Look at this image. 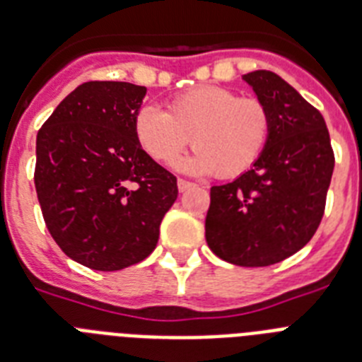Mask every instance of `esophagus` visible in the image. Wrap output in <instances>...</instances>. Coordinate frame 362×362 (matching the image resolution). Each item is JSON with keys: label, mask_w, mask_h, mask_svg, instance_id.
Segmentation results:
<instances>
[{"label": "esophagus", "mask_w": 362, "mask_h": 362, "mask_svg": "<svg viewBox=\"0 0 362 362\" xmlns=\"http://www.w3.org/2000/svg\"><path fill=\"white\" fill-rule=\"evenodd\" d=\"M196 185L190 183V181H187V179H179L177 181V188H179V192H187L188 188H194Z\"/></svg>", "instance_id": "34e87169"}]
</instances>
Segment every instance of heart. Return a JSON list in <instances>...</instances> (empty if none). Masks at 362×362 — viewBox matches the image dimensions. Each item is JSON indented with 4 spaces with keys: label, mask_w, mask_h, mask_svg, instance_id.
<instances>
[{
    "label": "heart",
    "mask_w": 362,
    "mask_h": 362,
    "mask_svg": "<svg viewBox=\"0 0 362 362\" xmlns=\"http://www.w3.org/2000/svg\"><path fill=\"white\" fill-rule=\"evenodd\" d=\"M139 146L157 163L172 164L185 148H196L179 168L192 174L231 179L246 174L261 159L272 134V115L259 98L203 85L175 95L164 112L144 105L133 118Z\"/></svg>",
    "instance_id": "b5f03b06"
}]
</instances>
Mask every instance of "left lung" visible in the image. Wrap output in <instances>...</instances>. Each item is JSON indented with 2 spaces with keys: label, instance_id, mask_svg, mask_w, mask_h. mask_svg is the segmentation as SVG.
<instances>
[{
  "label": "left lung",
  "instance_id": "obj_1",
  "mask_svg": "<svg viewBox=\"0 0 362 362\" xmlns=\"http://www.w3.org/2000/svg\"><path fill=\"white\" fill-rule=\"evenodd\" d=\"M272 115V134L252 170L211 188L205 238L237 267H270L305 246L324 216L335 168L324 116L268 70L242 76Z\"/></svg>",
  "mask_w": 362,
  "mask_h": 362
}]
</instances>
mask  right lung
I'll use <instances>...</instances> for the list:
<instances>
[{
    "mask_svg": "<svg viewBox=\"0 0 362 362\" xmlns=\"http://www.w3.org/2000/svg\"><path fill=\"white\" fill-rule=\"evenodd\" d=\"M146 86L88 81L57 105L37 134L35 187L53 240L86 268L144 261L159 240L177 179L140 148L133 118Z\"/></svg>",
    "mask_w": 362,
    "mask_h": 362,
    "instance_id": "1",
    "label": "right lung"
}]
</instances>
